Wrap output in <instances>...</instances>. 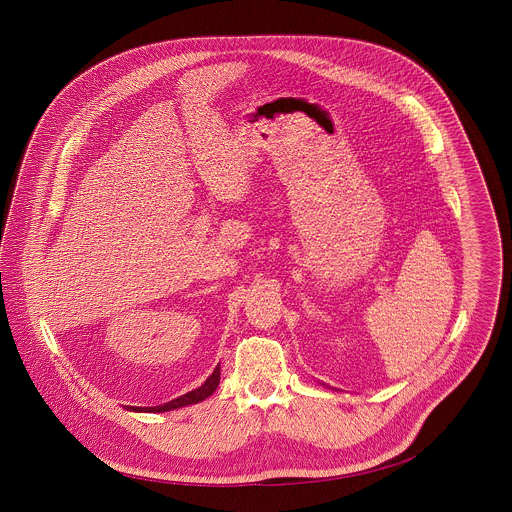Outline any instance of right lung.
<instances>
[{
	"mask_svg": "<svg viewBox=\"0 0 512 512\" xmlns=\"http://www.w3.org/2000/svg\"><path fill=\"white\" fill-rule=\"evenodd\" d=\"M219 382L220 366L217 365V368L213 370V374H211L199 388H195V390H191V392H187V394H183V396H179V398H175V400H169V402H165V404H159V406H147V408H142V406H128V410H130V412H149V414H157V412H171V410H177V408H183V406H191V404H197V402H203L205 398H209V396L217 390Z\"/></svg>",
	"mask_w": 512,
	"mask_h": 512,
	"instance_id": "obj_1",
	"label": "right lung"
}]
</instances>
